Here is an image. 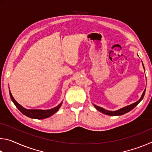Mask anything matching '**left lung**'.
Wrapping results in <instances>:
<instances>
[{
	"label": "left lung",
	"mask_w": 152,
	"mask_h": 152,
	"mask_svg": "<svg viewBox=\"0 0 152 152\" xmlns=\"http://www.w3.org/2000/svg\"><path fill=\"white\" fill-rule=\"evenodd\" d=\"M143 68H144V66H143ZM144 70H145V68H144ZM145 89L144 90L143 94H142V95H141V98L140 99V100H139V101H137V102H134V103H133L132 104L127 105V106H125L124 107H123V108H121V109H120L119 110H113V111H112V110H106V109H103V108H102V107H100L99 106H96V105H95L94 104H93V105H94V107L96 108V109L98 110H99V111L101 112L102 113H103V114L107 115H110V116H119V115H124V114H125V113L129 112L130 110H132V109H134V108L136 106H137V105L139 103H140L141 100L143 99L144 95H145Z\"/></svg>",
	"instance_id": "1"
}]
</instances>
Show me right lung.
<instances>
[{"instance_id":"right-lung-1","label":"right lung","mask_w":152,"mask_h":152,"mask_svg":"<svg viewBox=\"0 0 152 152\" xmlns=\"http://www.w3.org/2000/svg\"><path fill=\"white\" fill-rule=\"evenodd\" d=\"M9 94L10 96H11V99L12 101L13 102L15 106L19 109L20 113H22L23 114L26 115L27 117L32 118V119H45V118H48L51 117V115L58 111L60 109V107L62 104V102H61L60 104H58L57 107H56L53 109H48V110H42V109H25L23 107H22L20 104L18 103V102L15 101V99L12 96L11 91L9 90Z\"/></svg>"}]
</instances>
